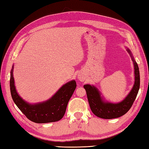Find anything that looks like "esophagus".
<instances>
[{"label": "esophagus", "instance_id": "obj_1", "mask_svg": "<svg viewBox=\"0 0 149 149\" xmlns=\"http://www.w3.org/2000/svg\"><path fill=\"white\" fill-rule=\"evenodd\" d=\"M77 77L81 81H84V79H85V76L84 75L82 74H79L78 75H77Z\"/></svg>", "mask_w": 149, "mask_h": 149}]
</instances>
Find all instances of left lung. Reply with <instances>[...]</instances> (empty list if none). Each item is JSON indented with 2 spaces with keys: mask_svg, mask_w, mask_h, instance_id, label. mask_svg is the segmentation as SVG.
Instances as JSON below:
<instances>
[{
  "mask_svg": "<svg viewBox=\"0 0 149 149\" xmlns=\"http://www.w3.org/2000/svg\"><path fill=\"white\" fill-rule=\"evenodd\" d=\"M126 49L131 57L132 61H133L134 83L130 92L125 97L124 99L117 103L109 102L106 100L102 96H101L102 94L97 87L91 84L84 85L91 111L95 115L99 118L112 119L123 116L131 109L132 104L136 98L140 89V71L137 63L135 61L130 49L127 47H126Z\"/></svg>",
  "mask_w": 149,
  "mask_h": 149,
  "instance_id": "left-lung-1",
  "label": "left lung"
}]
</instances>
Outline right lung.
<instances>
[{
    "label": "right lung",
    "instance_id": "1",
    "mask_svg": "<svg viewBox=\"0 0 149 149\" xmlns=\"http://www.w3.org/2000/svg\"><path fill=\"white\" fill-rule=\"evenodd\" d=\"M13 65L10 74V91L12 99L21 111L31 121L38 123L57 122L64 116L68 101L76 88V82L72 80L59 88L47 100L31 104L19 95L16 90Z\"/></svg>",
    "mask_w": 149,
    "mask_h": 149
}]
</instances>
